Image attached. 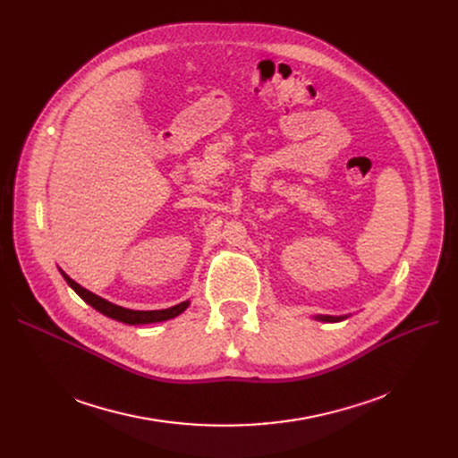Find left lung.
<instances>
[{
  "label": "left lung",
  "mask_w": 458,
  "mask_h": 458,
  "mask_svg": "<svg viewBox=\"0 0 458 458\" xmlns=\"http://www.w3.org/2000/svg\"><path fill=\"white\" fill-rule=\"evenodd\" d=\"M318 319H319V321H327V323H335V321H342V319H345V318H332V316H319Z\"/></svg>",
  "instance_id": "obj_1"
}]
</instances>
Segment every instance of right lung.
<instances>
[{
    "mask_svg": "<svg viewBox=\"0 0 458 458\" xmlns=\"http://www.w3.org/2000/svg\"><path fill=\"white\" fill-rule=\"evenodd\" d=\"M63 278L66 280V284L74 290L87 304H90L94 310H98L100 314L111 318V319H116V321H123V323H128V325H147V323H159V321H166V319H173L176 316H180L182 311L189 306V301L185 302H180L173 308H166V310H128V308H123V306H116L98 295H94L90 292H87L85 287H81L80 284H76L74 280H72L70 276H66L63 271H61Z\"/></svg>",
    "mask_w": 458,
    "mask_h": 458,
    "instance_id": "obj_1",
    "label": "right lung"
}]
</instances>
